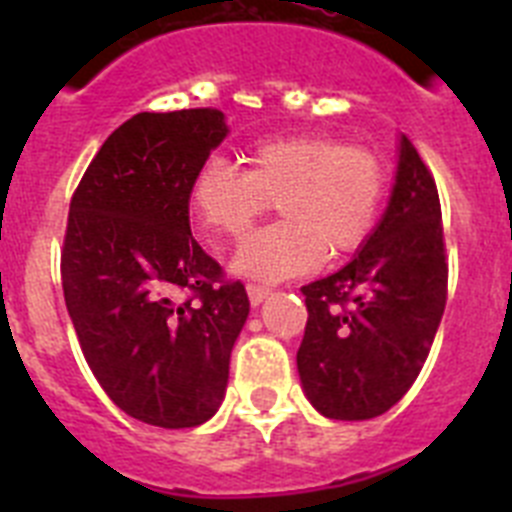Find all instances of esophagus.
Here are the masks:
<instances>
[{
    "instance_id": "esophagus-1",
    "label": "esophagus",
    "mask_w": 512,
    "mask_h": 512,
    "mask_svg": "<svg viewBox=\"0 0 512 512\" xmlns=\"http://www.w3.org/2000/svg\"><path fill=\"white\" fill-rule=\"evenodd\" d=\"M246 292H248V300H251V305H261V302H264L266 297H269L271 289L264 287V284L251 282V284H246Z\"/></svg>"
}]
</instances>
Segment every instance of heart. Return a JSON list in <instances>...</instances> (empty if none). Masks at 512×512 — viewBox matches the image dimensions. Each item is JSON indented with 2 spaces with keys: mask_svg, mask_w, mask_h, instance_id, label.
I'll use <instances>...</instances> for the list:
<instances>
[{
  "mask_svg": "<svg viewBox=\"0 0 512 512\" xmlns=\"http://www.w3.org/2000/svg\"><path fill=\"white\" fill-rule=\"evenodd\" d=\"M246 171L207 158L189 184L194 220L210 238L238 241L279 202L284 220L253 233L233 259L246 277L277 279L354 253L379 223L387 169L377 151L333 135L261 140L243 156Z\"/></svg>",
  "mask_w": 512,
  "mask_h": 512,
  "instance_id": "heart-1",
  "label": "heart"
}]
</instances>
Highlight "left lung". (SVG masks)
Here are the masks:
<instances>
[{"instance_id":"1","label":"left lung","mask_w":512,"mask_h":512,"mask_svg":"<svg viewBox=\"0 0 512 512\" xmlns=\"http://www.w3.org/2000/svg\"><path fill=\"white\" fill-rule=\"evenodd\" d=\"M302 295L297 369L315 410L333 420L387 413L418 379L449 295L438 189L408 135L382 223L354 261Z\"/></svg>"}]
</instances>
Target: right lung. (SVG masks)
I'll list each match as a JSON object with an SVG mask.
<instances>
[{
    "mask_svg": "<svg viewBox=\"0 0 512 512\" xmlns=\"http://www.w3.org/2000/svg\"><path fill=\"white\" fill-rule=\"evenodd\" d=\"M225 133L212 107L140 112L71 197L61 279L79 346L117 408L158 428L215 415L248 318L246 287L189 230V184Z\"/></svg>",
    "mask_w": 512,
    "mask_h": 512,
    "instance_id": "add662e5",
    "label": "right lung"
}]
</instances>
